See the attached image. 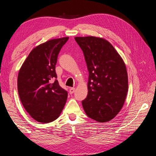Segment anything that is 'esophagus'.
Listing matches in <instances>:
<instances>
[{
  "label": "esophagus",
  "instance_id": "34e87169",
  "mask_svg": "<svg viewBox=\"0 0 156 156\" xmlns=\"http://www.w3.org/2000/svg\"><path fill=\"white\" fill-rule=\"evenodd\" d=\"M75 92V88H71L69 89V94H72Z\"/></svg>",
  "mask_w": 156,
  "mask_h": 156
}]
</instances>
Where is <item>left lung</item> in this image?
<instances>
[{
	"mask_svg": "<svg viewBox=\"0 0 156 156\" xmlns=\"http://www.w3.org/2000/svg\"><path fill=\"white\" fill-rule=\"evenodd\" d=\"M88 71V95L82 101L87 115L99 122L112 120L123 106L128 90L126 65L107 40L75 37Z\"/></svg>",
	"mask_w": 156,
	"mask_h": 156,
	"instance_id": "left-lung-1",
	"label": "left lung"
}]
</instances>
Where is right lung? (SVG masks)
I'll list each match as a JSON object with an SVG mask.
<instances>
[{"instance_id":"right-lung-1","label":"right lung","mask_w":156,"mask_h":156,"mask_svg":"<svg viewBox=\"0 0 156 156\" xmlns=\"http://www.w3.org/2000/svg\"><path fill=\"white\" fill-rule=\"evenodd\" d=\"M69 37L54 39L30 52L17 77L22 104L35 120L49 123L56 120L67 100L68 92L61 87L55 71L59 52Z\"/></svg>"}]
</instances>
